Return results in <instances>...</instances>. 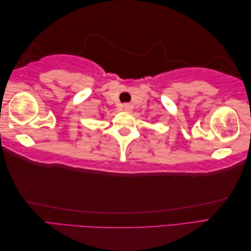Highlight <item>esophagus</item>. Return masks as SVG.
Wrapping results in <instances>:
<instances>
[{
    "mask_svg": "<svg viewBox=\"0 0 251 251\" xmlns=\"http://www.w3.org/2000/svg\"><path fill=\"white\" fill-rule=\"evenodd\" d=\"M121 108H123V110L126 112H131L133 110V105H131L130 103H124L121 105Z\"/></svg>",
    "mask_w": 251,
    "mask_h": 251,
    "instance_id": "1",
    "label": "esophagus"
}]
</instances>
